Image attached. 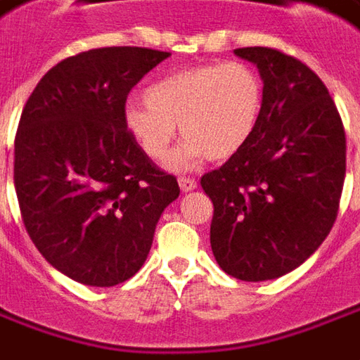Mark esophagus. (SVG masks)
<instances>
[{
    "mask_svg": "<svg viewBox=\"0 0 360 360\" xmlns=\"http://www.w3.org/2000/svg\"><path fill=\"white\" fill-rule=\"evenodd\" d=\"M179 187L183 193H189V191L197 189V181L191 177H179Z\"/></svg>",
    "mask_w": 360,
    "mask_h": 360,
    "instance_id": "1",
    "label": "esophagus"
}]
</instances>
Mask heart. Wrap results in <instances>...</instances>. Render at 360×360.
<instances>
[{
  "label": "heart",
  "mask_w": 360,
  "mask_h": 360,
  "mask_svg": "<svg viewBox=\"0 0 360 360\" xmlns=\"http://www.w3.org/2000/svg\"><path fill=\"white\" fill-rule=\"evenodd\" d=\"M143 98L124 112L126 131L149 160L160 161L179 126L185 141L167 165L183 171L202 158L229 160L248 143L262 116L264 86L244 63H214L171 72L149 84Z\"/></svg>",
  "instance_id": "obj_1"
}]
</instances>
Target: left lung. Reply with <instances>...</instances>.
<instances>
[{
  "mask_svg": "<svg viewBox=\"0 0 360 360\" xmlns=\"http://www.w3.org/2000/svg\"><path fill=\"white\" fill-rule=\"evenodd\" d=\"M256 65L264 108L248 143L200 187L212 200L211 248L224 272L264 282L302 266L333 226L345 181V129L321 78L268 46L236 49Z\"/></svg>",
  "mask_w": 360,
  "mask_h": 360,
  "instance_id": "1",
  "label": "left lung"
}]
</instances>
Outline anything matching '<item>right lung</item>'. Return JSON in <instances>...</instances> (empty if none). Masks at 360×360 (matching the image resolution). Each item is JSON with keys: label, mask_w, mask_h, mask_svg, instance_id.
Masks as SVG:
<instances>
[{"label": "right lung", "mask_w": 360, "mask_h": 360, "mask_svg": "<svg viewBox=\"0 0 360 360\" xmlns=\"http://www.w3.org/2000/svg\"><path fill=\"white\" fill-rule=\"evenodd\" d=\"M169 53L104 46L68 57L39 80L15 136L13 181L37 250L75 282L110 288L148 258L173 175L129 138L126 98Z\"/></svg>", "instance_id": "add662e5"}]
</instances>
